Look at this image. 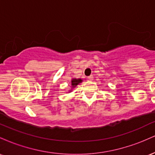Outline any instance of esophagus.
I'll return each instance as SVG.
<instances>
[{"mask_svg": "<svg viewBox=\"0 0 155 155\" xmlns=\"http://www.w3.org/2000/svg\"><path fill=\"white\" fill-rule=\"evenodd\" d=\"M87 79H88V81H92V80H93V76H92V75L89 76L87 77Z\"/></svg>", "mask_w": 155, "mask_h": 155, "instance_id": "34e87169", "label": "esophagus"}]
</instances>
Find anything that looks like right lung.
Returning a JSON list of instances; mask_svg holds the SVG:
<instances>
[{"mask_svg": "<svg viewBox=\"0 0 155 155\" xmlns=\"http://www.w3.org/2000/svg\"><path fill=\"white\" fill-rule=\"evenodd\" d=\"M82 81H83V80L81 79H80V78H78V79H76V78H73V79H71V90H69L68 92H71L73 89L75 88L78 84H79L80 83L82 82Z\"/></svg>", "mask_w": 155, "mask_h": 155, "instance_id": "obj_1", "label": "right lung"}]
</instances>
